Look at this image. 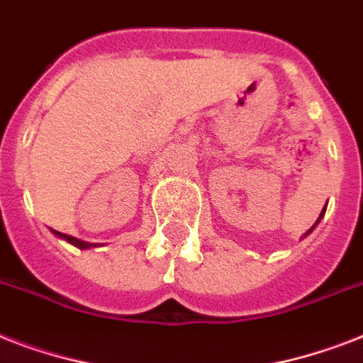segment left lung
<instances>
[{"label": "left lung", "instance_id": "obj_1", "mask_svg": "<svg viewBox=\"0 0 363 363\" xmlns=\"http://www.w3.org/2000/svg\"><path fill=\"white\" fill-rule=\"evenodd\" d=\"M324 213H326V207H324V209H322L320 216H318V220H316V222H315V224H313V228H311L309 232H305V235H303V238H307V235H309V233H311V232H313V230H315V228H316V226H318V222H320V220H322V216H324Z\"/></svg>", "mask_w": 363, "mask_h": 363}]
</instances>
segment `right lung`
Returning a JSON list of instances; mask_svg holds the SVG:
<instances>
[{"instance_id":"1","label":"right lung","mask_w":363,"mask_h":363,"mask_svg":"<svg viewBox=\"0 0 363 363\" xmlns=\"http://www.w3.org/2000/svg\"><path fill=\"white\" fill-rule=\"evenodd\" d=\"M52 233L56 235V238L64 239V241L71 242L73 247L77 248H82V250H86V248H92V247H98V242H88V241H81V239L73 238V235H67V233H62V232H56V230H52Z\"/></svg>"}]
</instances>
